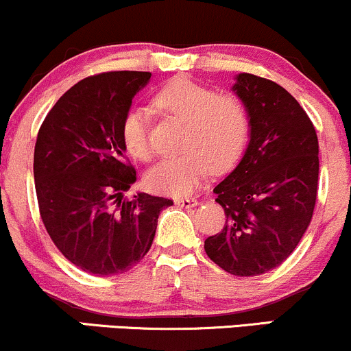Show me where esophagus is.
I'll return each instance as SVG.
<instances>
[{"label": "esophagus", "instance_id": "esophagus-1", "mask_svg": "<svg viewBox=\"0 0 351 351\" xmlns=\"http://www.w3.org/2000/svg\"><path fill=\"white\" fill-rule=\"evenodd\" d=\"M175 203L181 208H193V206H196V204H198V199L189 198V196H188V198H176Z\"/></svg>", "mask_w": 351, "mask_h": 351}]
</instances>
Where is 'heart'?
<instances>
[{
	"label": "heart",
	"instance_id": "b5f03b06",
	"mask_svg": "<svg viewBox=\"0 0 351 351\" xmlns=\"http://www.w3.org/2000/svg\"><path fill=\"white\" fill-rule=\"evenodd\" d=\"M155 106L165 114L184 119L181 152L160 160L147 173L148 186L167 195H186L213 171L231 168L243 155L251 135V114L243 99L216 94L211 87L180 77L156 92ZM122 142L132 156L148 160L152 155L148 114L130 108L122 120Z\"/></svg>",
	"mask_w": 351,
	"mask_h": 351
}]
</instances>
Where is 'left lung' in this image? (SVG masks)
I'll use <instances>...</instances> for the list:
<instances>
[{"label": "left lung", "mask_w": 351, "mask_h": 351, "mask_svg": "<svg viewBox=\"0 0 351 351\" xmlns=\"http://www.w3.org/2000/svg\"><path fill=\"white\" fill-rule=\"evenodd\" d=\"M232 90L251 114L243 160L215 188L223 231L204 241L221 269L261 276L287 259L312 219L318 188V138L300 104L272 80L239 74Z\"/></svg>", "instance_id": "1"}]
</instances>
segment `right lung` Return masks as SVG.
Wrapping results in <instances>:
<instances>
[{
  "label": "right lung",
  "instance_id": "1",
  "mask_svg": "<svg viewBox=\"0 0 351 351\" xmlns=\"http://www.w3.org/2000/svg\"><path fill=\"white\" fill-rule=\"evenodd\" d=\"M150 72L114 71L71 87L51 108L34 147L39 215L60 254L92 276L127 272L150 251L158 215L173 201L123 191L136 171L122 120Z\"/></svg>",
  "mask_w": 351,
  "mask_h": 351
}]
</instances>
